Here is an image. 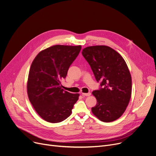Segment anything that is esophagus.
<instances>
[{
	"label": "esophagus",
	"mask_w": 156,
	"mask_h": 156,
	"mask_svg": "<svg viewBox=\"0 0 156 156\" xmlns=\"http://www.w3.org/2000/svg\"><path fill=\"white\" fill-rule=\"evenodd\" d=\"M82 95L84 96H90L91 95V93H82Z\"/></svg>",
	"instance_id": "obj_1"
}]
</instances>
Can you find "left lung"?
Here are the masks:
<instances>
[{"mask_svg": "<svg viewBox=\"0 0 156 156\" xmlns=\"http://www.w3.org/2000/svg\"><path fill=\"white\" fill-rule=\"evenodd\" d=\"M82 55L90 64L100 88L93 91L97 104L92 112L100 120L113 122L125 111L131 98L132 81L123 57L106 46L84 48Z\"/></svg>", "mask_w": 156, "mask_h": 156, "instance_id": "obj_1", "label": "left lung"}]
</instances>
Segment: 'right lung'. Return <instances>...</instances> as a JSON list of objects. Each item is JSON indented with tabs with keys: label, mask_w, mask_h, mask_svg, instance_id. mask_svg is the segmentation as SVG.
<instances>
[{
	"label": "right lung",
	"mask_w": 156,
	"mask_h": 156,
	"mask_svg": "<svg viewBox=\"0 0 156 156\" xmlns=\"http://www.w3.org/2000/svg\"><path fill=\"white\" fill-rule=\"evenodd\" d=\"M81 49V46H53L41 51L33 61L27 92L34 108L44 120L58 123L71 115L79 94L64 91L61 81Z\"/></svg>",
	"instance_id": "add662e5"
}]
</instances>
